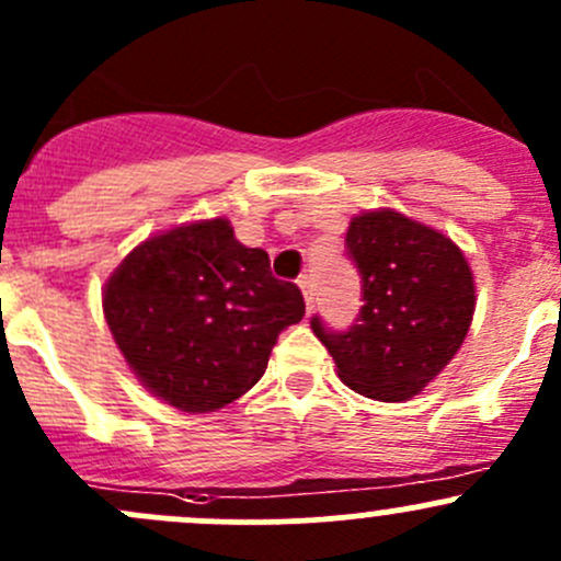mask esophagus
I'll return each instance as SVG.
<instances>
[{"label": "esophagus", "mask_w": 561, "mask_h": 561, "mask_svg": "<svg viewBox=\"0 0 561 561\" xmlns=\"http://www.w3.org/2000/svg\"><path fill=\"white\" fill-rule=\"evenodd\" d=\"M298 287H301L304 301H307V309H309V312H312V309H314V285H312V276L304 274L301 279H298Z\"/></svg>", "instance_id": "1"}]
</instances>
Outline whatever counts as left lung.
Returning <instances> with one entry per match:
<instances>
[{
	"mask_svg": "<svg viewBox=\"0 0 561 561\" xmlns=\"http://www.w3.org/2000/svg\"><path fill=\"white\" fill-rule=\"evenodd\" d=\"M347 252L364 279V307L350 331L314 336L339 380L375 401H410L463 344L474 314V276L454 239L393 211L350 219Z\"/></svg>",
	"mask_w": 561,
	"mask_h": 561,
	"instance_id": "1",
	"label": "left lung"
}]
</instances>
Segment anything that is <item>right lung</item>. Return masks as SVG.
Masks as SVG:
<instances>
[{"mask_svg":"<svg viewBox=\"0 0 561 561\" xmlns=\"http://www.w3.org/2000/svg\"><path fill=\"white\" fill-rule=\"evenodd\" d=\"M293 282L244 247L225 217L140 241L103 287V314L129 371L181 412H214L265 375L287 325L304 317Z\"/></svg>","mask_w":561,"mask_h":561,"instance_id":"right-lung-1","label":"right lung"}]
</instances>
